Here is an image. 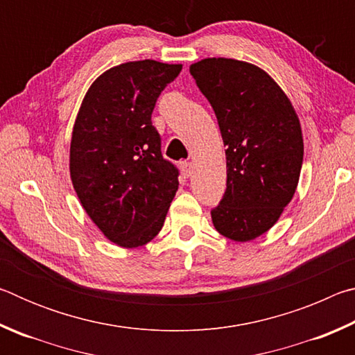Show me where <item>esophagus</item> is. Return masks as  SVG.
Here are the masks:
<instances>
[{"label": "esophagus", "mask_w": 355, "mask_h": 355, "mask_svg": "<svg viewBox=\"0 0 355 355\" xmlns=\"http://www.w3.org/2000/svg\"><path fill=\"white\" fill-rule=\"evenodd\" d=\"M180 169H182L183 175L188 178V177H191L192 171H194V166H192L191 161H182V163H180Z\"/></svg>", "instance_id": "34e87169"}]
</instances>
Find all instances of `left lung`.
Masks as SVG:
<instances>
[{
	"instance_id": "obj_1",
	"label": "left lung",
	"mask_w": 355,
	"mask_h": 355,
	"mask_svg": "<svg viewBox=\"0 0 355 355\" xmlns=\"http://www.w3.org/2000/svg\"><path fill=\"white\" fill-rule=\"evenodd\" d=\"M189 71L227 147V188L211 209L213 224L233 241H250L277 222L296 191L304 159L297 114L257 65L208 58Z\"/></svg>"
}]
</instances>
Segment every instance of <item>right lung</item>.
Masks as SVG:
<instances>
[{
    "instance_id": "right-lung-1",
    "label": "right lung",
    "mask_w": 355,
    "mask_h": 355,
    "mask_svg": "<svg viewBox=\"0 0 355 355\" xmlns=\"http://www.w3.org/2000/svg\"><path fill=\"white\" fill-rule=\"evenodd\" d=\"M182 71L152 59L100 75L84 97L70 144V177L83 208L110 241L139 248L158 235L180 172L161 153L156 100Z\"/></svg>"
}]
</instances>
